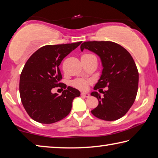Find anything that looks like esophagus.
Returning a JSON list of instances; mask_svg holds the SVG:
<instances>
[{"label": "esophagus", "instance_id": "34e87169", "mask_svg": "<svg viewBox=\"0 0 158 158\" xmlns=\"http://www.w3.org/2000/svg\"><path fill=\"white\" fill-rule=\"evenodd\" d=\"M81 96H83L84 97H86V98H89L90 96V94H89V93H84V92H82L81 94Z\"/></svg>", "mask_w": 158, "mask_h": 158}]
</instances>
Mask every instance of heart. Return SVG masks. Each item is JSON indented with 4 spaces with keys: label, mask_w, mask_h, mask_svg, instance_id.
Segmentation results:
<instances>
[{
    "label": "heart",
    "mask_w": 158,
    "mask_h": 158,
    "mask_svg": "<svg viewBox=\"0 0 158 158\" xmlns=\"http://www.w3.org/2000/svg\"><path fill=\"white\" fill-rule=\"evenodd\" d=\"M84 56H91V55L86 54L84 55ZM72 85H73L74 87H76L77 89L81 90V91H85V90L88 89L89 81H87V80L84 79H78L74 80V81L72 82Z\"/></svg>",
    "instance_id": "obj_1"
}]
</instances>
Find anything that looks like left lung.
I'll list each match as a JSON object with an SVG mask.
<instances>
[{
	"label": "left lung",
	"instance_id": "left-lung-1",
	"mask_svg": "<svg viewBox=\"0 0 158 158\" xmlns=\"http://www.w3.org/2000/svg\"><path fill=\"white\" fill-rule=\"evenodd\" d=\"M81 51L87 49L98 56L102 62V74L94 90L102 91L103 98L97 91L91 95L98 100V106L91 110L98 118L114 121L128 112L136 99L139 72L133 57L124 48L112 41H86Z\"/></svg>",
	"mask_w": 158,
	"mask_h": 158
}]
</instances>
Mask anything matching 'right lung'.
<instances>
[{
  "mask_svg": "<svg viewBox=\"0 0 158 158\" xmlns=\"http://www.w3.org/2000/svg\"><path fill=\"white\" fill-rule=\"evenodd\" d=\"M81 43L43 46L24 64L19 79V94L25 110L36 122L52 124L64 118L71 111L74 98L80 96L79 90L71 86L61 96L52 94L51 90L64 88V84L60 82L62 74L59 65Z\"/></svg>",
  "mask_w": 158,
  "mask_h": 158,
  "instance_id": "add662e5",
  "label": "right lung"
}]
</instances>
